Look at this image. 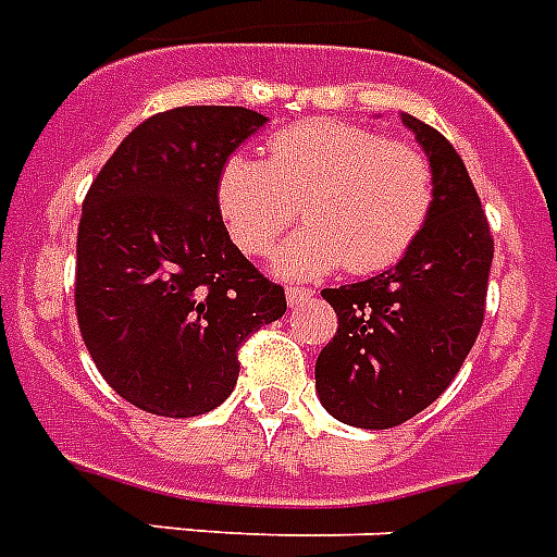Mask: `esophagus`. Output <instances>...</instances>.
Masks as SVG:
<instances>
[{
  "label": "esophagus",
  "mask_w": 557,
  "mask_h": 557,
  "mask_svg": "<svg viewBox=\"0 0 557 557\" xmlns=\"http://www.w3.org/2000/svg\"><path fill=\"white\" fill-rule=\"evenodd\" d=\"M286 297H288V306H297V304H304V300H309V297H312V288L288 286Z\"/></svg>",
  "instance_id": "esophagus-1"
}]
</instances>
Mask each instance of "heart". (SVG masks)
Here are the masks:
<instances>
[{
    "label": "heart",
    "instance_id": "obj_1",
    "mask_svg": "<svg viewBox=\"0 0 557 557\" xmlns=\"http://www.w3.org/2000/svg\"><path fill=\"white\" fill-rule=\"evenodd\" d=\"M433 199L436 176L419 147L344 121L286 126L265 144V161L234 152L216 178L222 219L251 257L274 251L300 208L306 227L277 257L288 277L396 265L428 225Z\"/></svg>",
    "mask_w": 557,
    "mask_h": 557
}]
</instances>
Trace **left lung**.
Wrapping results in <instances>:
<instances>
[{"label": "left lung", "mask_w": 557, "mask_h": 557, "mask_svg": "<svg viewBox=\"0 0 557 557\" xmlns=\"http://www.w3.org/2000/svg\"><path fill=\"white\" fill-rule=\"evenodd\" d=\"M436 176L428 225L398 265L364 283L323 288L338 314L314 364V387L335 419L387 431L448 389L485 314L494 236L450 141L405 115Z\"/></svg>", "instance_id": "left-lung-1"}]
</instances>
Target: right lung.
<instances>
[{
  "label": "right lung",
  "instance_id": "right-lung-1",
  "mask_svg": "<svg viewBox=\"0 0 557 557\" xmlns=\"http://www.w3.org/2000/svg\"><path fill=\"white\" fill-rule=\"evenodd\" d=\"M265 124L245 107H178L126 135L77 225L74 309L107 384L147 413L187 419L231 396L239 347L286 314V292L231 243L225 159Z\"/></svg>",
  "mask_w": 557,
  "mask_h": 557
}]
</instances>
